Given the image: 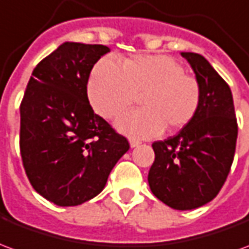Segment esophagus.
I'll list each match as a JSON object with an SVG mask.
<instances>
[{
    "instance_id": "esophagus-1",
    "label": "esophagus",
    "mask_w": 249,
    "mask_h": 249,
    "mask_svg": "<svg viewBox=\"0 0 249 249\" xmlns=\"http://www.w3.org/2000/svg\"><path fill=\"white\" fill-rule=\"evenodd\" d=\"M129 144H130V146H132V148H136V146L140 145L141 142L139 140H135V139H130Z\"/></svg>"
}]
</instances>
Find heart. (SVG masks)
<instances>
[{
  "label": "heart",
  "instance_id": "obj_1",
  "mask_svg": "<svg viewBox=\"0 0 249 249\" xmlns=\"http://www.w3.org/2000/svg\"><path fill=\"white\" fill-rule=\"evenodd\" d=\"M140 98L142 108L120 117L116 126L132 137H153L183 129L192 121L201 104L197 78L165 54H136L119 66L103 58L93 66L88 81V97L94 112L113 120Z\"/></svg>",
  "mask_w": 249,
  "mask_h": 249
}]
</instances>
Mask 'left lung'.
<instances>
[{
  "instance_id": "1",
  "label": "left lung",
  "mask_w": 249,
  "mask_h": 249,
  "mask_svg": "<svg viewBox=\"0 0 249 249\" xmlns=\"http://www.w3.org/2000/svg\"><path fill=\"white\" fill-rule=\"evenodd\" d=\"M201 87L196 117L164 141L152 144L148 175L152 193L168 207L187 211L216 197L231 171L237 121L228 84L201 54L183 52Z\"/></svg>"
}]
</instances>
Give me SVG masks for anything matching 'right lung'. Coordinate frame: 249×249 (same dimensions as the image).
I'll list each match as a JSON object with an SVG mask.
<instances>
[{
  "instance_id": "1",
  "label": "right lung",
  "mask_w": 249,
  "mask_h": 249,
  "mask_svg": "<svg viewBox=\"0 0 249 249\" xmlns=\"http://www.w3.org/2000/svg\"><path fill=\"white\" fill-rule=\"evenodd\" d=\"M105 45L64 42L38 62L19 105V151L32 187L60 207L97 196L129 142L93 112L87 93Z\"/></svg>"
}]
</instances>
